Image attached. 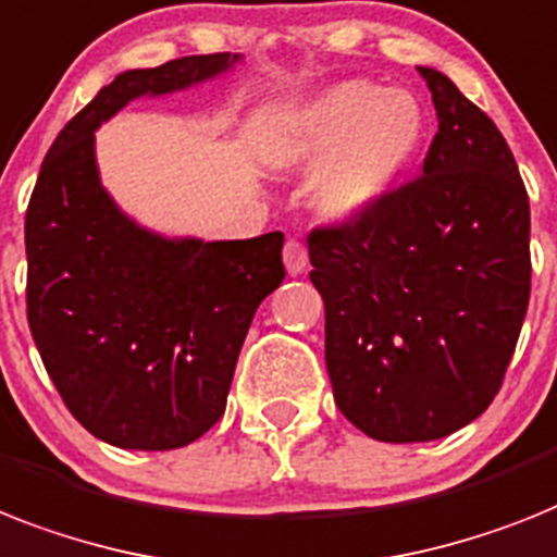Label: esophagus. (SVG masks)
<instances>
[{
	"label": "esophagus",
	"mask_w": 557,
	"mask_h": 557,
	"mask_svg": "<svg viewBox=\"0 0 557 557\" xmlns=\"http://www.w3.org/2000/svg\"><path fill=\"white\" fill-rule=\"evenodd\" d=\"M307 247L301 242H287L284 245V268L289 275H301L307 270Z\"/></svg>",
	"instance_id": "obj_1"
}]
</instances>
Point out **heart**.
Returning a JSON list of instances; mask_svg holds the SVG:
<instances>
[{
	"mask_svg": "<svg viewBox=\"0 0 557 557\" xmlns=\"http://www.w3.org/2000/svg\"><path fill=\"white\" fill-rule=\"evenodd\" d=\"M426 116L407 90L344 79L307 99L289 124L284 164L319 170L312 205L330 222L370 215L416 164Z\"/></svg>",
	"mask_w": 557,
	"mask_h": 557,
	"instance_id": "b5f03b06",
	"label": "heart"
}]
</instances>
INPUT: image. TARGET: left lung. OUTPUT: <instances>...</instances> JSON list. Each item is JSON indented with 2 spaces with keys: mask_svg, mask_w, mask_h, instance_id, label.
I'll return each instance as SVG.
<instances>
[{
  "mask_svg": "<svg viewBox=\"0 0 557 557\" xmlns=\"http://www.w3.org/2000/svg\"><path fill=\"white\" fill-rule=\"evenodd\" d=\"M418 73L438 116L424 176L307 238L335 404L389 444L475 421L530 305V199L516 156L449 76Z\"/></svg>",
  "mask_w": 557,
  "mask_h": 557,
  "instance_id": "1",
  "label": "left lung"
}]
</instances>
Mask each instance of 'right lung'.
<instances>
[{"label": "right lung", "mask_w": 557, "mask_h": 557, "mask_svg": "<svg viewBox=\"0 0 557 557\" xmlns=\"http://www.w3.org/2000/svg\"><path fill=\"white\" fill-rule=\"evenodd\" d=\"M242 53L119 73L50 145L25 215L27 324L73 418L119 449H176L224 416L256 307L284 282L282 233L238 242L141 227L99 178L96 131Z\"/></svg>", "instance_id": "add662e5"}]
</instances>
